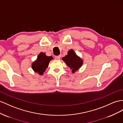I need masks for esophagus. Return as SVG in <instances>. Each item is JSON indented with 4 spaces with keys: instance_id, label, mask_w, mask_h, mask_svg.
I'll use <instances>...</instances> for the list:
<instances>
[{
    "instance_id": "esophagus-1",
    "label": "esophagus",
    "mask_w": 123,
    "mask_h": 123,
    "mask_svg": "<svg viewBox=\"0 0 123 123\" xmlns=\"http://www.w3.org/2000/svg\"><path fill=\"white\" fill-rule=\"evenodd\" d=\"M55 60H59L60 59V56H55Z\"/></svg>"
}]
</instances>
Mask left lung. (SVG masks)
<instances>
[{"label": "left lung", "mask_w": 123, "mask_h": 123, "mask_svg": "<svg viewBox=\"0 0 123 123\" xmlns=\"http://www.w3.org/2000/svg\"><path fill=\"white\" fill-rule=\"evenodd\" d=\"M62 60L70 68L72 73H75L83 64V59L78 56L73 49L68 50V55L62 58Z\"/></svg>", "instance_id": "8db88e82"}]
</instances>
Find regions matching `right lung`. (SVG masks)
I'll return each mask as SVG.
<instances>
[{"label":"right lung","instance_id":"right-lung-1","mask_svg":"<svg viewBox=\"0 0 123 123\" xmlns=\"http://www.w3.org/2000/svg\"><path fill=\"white\" fill-rule=\"evenodd\" d=\"M53 59L52 56H47L45 53L40 52L37 56L36 60L31 64V68L35 72L42 75L48 67L50 61Z\"/></svg>","mask_w":123,"mask_h":123}]
</instances>
